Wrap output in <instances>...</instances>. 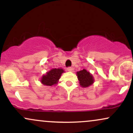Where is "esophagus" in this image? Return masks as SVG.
I'll return each instance as SVG.
<instances>
[{
  "label": "esophagus",
  "mask_w": 133,
  "mask_h": 133,
  "mask_svg": "<svg viewBox=\"0 0 133 133\" xmlns=\"http://www.w3.org/2000/svg\"><path fill=\"white\" fill-rule=\"evenodd\" d=\"M67 71L69 72H72L74 71V69H73V68H72V67H69V68L67 69Z\"/></svg>",
  "instance_id": "esophagus-1"
}]
</instances>
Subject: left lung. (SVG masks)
<instances>
[{"mask_svg":"<svg viewBox=\"0 0 133 133\" xmlns=\"http://www.w3.org/2000/svg\"><path fill=\"white\" fill-rule=\"evenodd\" d=\"M76 75L79 81V84L82 88H88L94 83V79L92 74L86 69H84L81 71H77Z\"/></svg>","mask_w":133,"mask_h":133,"instance_id":"8db88e82","label":"left lung"}]
</instances>
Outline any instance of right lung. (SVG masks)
<instances>
[{"instance_id": "add662e5", "label": "right lung", "mask_w": 133, "mask_h": 133, "mask_svg": "<svg viewBox=\"0 0 133 133\" xmlns=\"http://www.w3.org/2000/svg\"><path fill=\"white\" fill-rule=\"evenodd\" d=\"M64 72L62 68L52 69L49 71L45 73V74L42 76L41 82L43 85L47 86L56 85L59 82L62 74Z\"/></svg>"}]
</instances>
